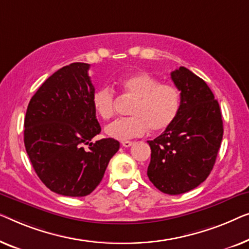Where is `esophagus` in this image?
I'll return each instance as SVG.
<instances>
[{
  "mask_svg": "<svg viewBox=\"0 0 249 249\" xmlns=\"http://www.w3.org/2000/svg\"><path fill=\"white\" fill-rule=\"evenodd\" d=\"M133 144L132 141H123L122 142V145L125 146V148H128V146H131Z\"/></svg>",
  "mask_w": 249,
  "mask_h": 249,
  "instance_id": "1",
  "label": "esophagus"
}]
</instances>
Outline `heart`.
<instances>
[{
  "mask_svg": "<svg viewBox=\"0 0 249 249\" xmlns=\"http://www.w3.org/2000/svg\"><path fill=\"white\" fill-rule=\"evenodd\" d=\"M122 91L135 99L131 108L133 116L115 121L106 127L110 138L128 140L152 132H161L176 120L180 107V96L174 86L160 83L156 76L146 72H136L120 80ZM92 107L107 121L115 114V92L108 87L94 91Z\"/></svg>",
  "mask_w": 249,
  "mask_h": 249,
  "instance_id": "obj_1",
  "label": "heart"
}]
</instances>
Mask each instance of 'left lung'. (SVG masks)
Segmentation results:
<instances>
[{
    "instance_id": "8db88e82",
    "label": "left lung",
    "mask_w": 249,
    "mask_h": 249,
    "mask_svg": "<svg viewBox=\"0 0 249 249\" xmlns=\"http://www.w3.org/2000/svg\"><path fill=\"white\" fill-rule=\"evenodd\" d=\"M171 80L180 91L179 111L162 134L148 141V177L162 193L178 195L194 190L211 173L223 123L218 100L204 80L184 66L171 72Z\"/></svg>"
}]
</instances>
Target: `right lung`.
I'll list each match as a JSON object with an SVG mask.
<instances>
[{"mask_svg": "<svg viewBox=\"0 0 249 249\" xmlns=\"http://www.w3.org/2000/svg\"><path fill=\"white\" fill-rule=\"evenodd\" d=\"M89 68L72 63L52 74L30 99L24 118V146L37 176L52 192L72 197L99 185L120 149L111 138L91 142L101 127Z\"/></svg>", "mask_w": 249, "mask_h": 249, "instance_id": "obj_1", "label": "right lung"}]
</instances>
